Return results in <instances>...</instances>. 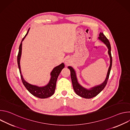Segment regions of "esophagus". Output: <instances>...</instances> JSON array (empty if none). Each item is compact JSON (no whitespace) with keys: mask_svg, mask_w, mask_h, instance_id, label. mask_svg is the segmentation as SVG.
<instances>
[{"mask_svg":"<svg viewBox=\"0 0 130 130\" xmlns=\"http://www.w3.org/2000/svg\"><path fill=\"white\" fill-rule=\"evenodd\" d=\"M65 64H66V65H69V64H70V61L68 60H66V61H65Z\"/></svg>","mask_w":130,"mask_h":130,"instance_id":"esophagus-1","label":"esophagus"}]
</instances>
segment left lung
Returning a JSON list of instances; mask_svg holds the SVG:
<instances>
[{"mask_svg":"<svg viewBox=\"0 0 130 130\" xmlns=\"http://www.w3.org/2000/svg\"><path fill=\"white\" fill-rule=\"evenodd\" d=\"M99 39L102 42H103L107 47L108 49V53L110 57V66L108 70L106 79L102 84H101L100 85L92 87L89 90L85 89L78 83L76 76V73L74 69L71 67L68 66V68L70 69V76L74 90H75V92L78 95L81 97L86 99L91 98L96 96L104 89V88L105 87L107 84L109 76L111 67H112V55H111V47L108 40L106 38V37L103 34V33L101 32L99 34Z\"/></svg>","mask_w":130,"mask_h":130,"instance_id":"1","label":"left lung"}]
</instances>
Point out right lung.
<instances>
[{
	"label": "right lung",
	"instance_id": "add662e5",
	"mask_svg": "<svg viewBox=\"0 0 130 130\" xmlns=\"http://www.w3.org/2000/svg\"><path fill=\"white\" fill-rule=\"evenodd\" d=\"M29 29L28 30L27 33L25 35L23 39L22 42L20 45L19 47V51H18V55H17V63L18 68H19L20 72L21 74V77L22 80V82L27 89L30 92V93L33 96L41 99H44L48 98L51 96L54 92V90L56 87V82L58 79V77L60 73L63 68H64L65 65L64 63H62L60 65L55 67L53 68V70L51 72V79L49 82V83L44 87H39L35 85H31L28 83H27L25 80L23 79V76L21 74V67H20V59L22 54V42L25 38V37L28 33Z\"/></svg>",
	"mask_w": 130,
	"mask_h": 130
}]
</instances>
